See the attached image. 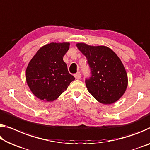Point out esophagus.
<instances>
[{
    "label": "esophagus",
    "mask_w": 150,
    "mask_h": 150,
    "mask_svg": "<svg viewBox=\"0 0 150 150\" xmlns=\"http://www.w3.org/2000/svg\"><path fill=\"white\" fill-rule=\"evenodd\" d=\"M74 77H75L76 79H79L81 78V73L80 72H78L74 75Z\"/></svg>",
    "instance_id": "1"
}]
</instances>
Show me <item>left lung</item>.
<instances>
[{"instance_id":"obj_1","label":"left lung","mask_w":150,"mask_h":150,"mask_svg":"<svg viewBox=\"0 0 150 150\" xmlns=\"http://www.w3.org/2000/svg\"><path fill=\"white\" fill-rule=\"evenodd\" d=\"M77 48L86 57L91 75L85 79L88 91L103 104L117 101L127 87V75L122 61L105 46H89L77 43Z\"/></svg>"}]
</instances>
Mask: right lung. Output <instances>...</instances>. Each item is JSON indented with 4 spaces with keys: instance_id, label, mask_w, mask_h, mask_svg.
<instances>
[{
    "instance_id": "right-lung-1",
    "label": "right lung",
    "mask_w": 150,
    "mask_h": 150,
    "mask_svg": "<svg viewBox=\"0 0 150 150\" xmlns=\"http://www.w3.org/2000/svg\"><path fill=\"white\" fill-rule=\"evenodd\" d=\"M69 45V42L47 44L37 52L28 63L26 70L27 85L41 100H55L75 80L63 59Z\"/></svg>"
}]
</instances>
